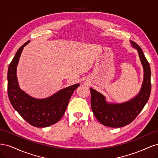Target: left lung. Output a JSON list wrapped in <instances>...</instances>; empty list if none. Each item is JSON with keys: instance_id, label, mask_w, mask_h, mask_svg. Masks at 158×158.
Masks as SVG:
<instances>
[{"instance_id": "1", "label": "left lung", "mask_w": 158, "mask_h": 158, "mask_svg": "<svg viewBox=\"0 0 158 158\" xmlns=\"http://www.w3.org/2000/svg\"><path fill=\"white\" fill-rule=\"evenodd\" d=\"M131 45L138 51L144 69V80L140 92L129 101L121 103H107L106 97L96 90L90 88L91 107L95 117L102 125L119 128L133 121L145 106L151 92L150 66L142 49L135 41Z\"/></svg>"}]
</instances>
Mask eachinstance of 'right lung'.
<instances>
[{
    "label": "right lung",
    "instance_id": "1",
    "mask_svg": "<svg viewBox=\"0 0 158 158\" xmlns=\"http://www.w3.org/2000/svg\"><path fill=\"white\" fill-rule=\"evenodd\" d=\"M30 41L20 47L8 69V95L12 107L31 125L47 127L58 122L63 116L74 91L80 84H76L59 90L45 99H35L19 87L16 69L22 50Z\"/></svg>",
    "mask_w": 158,
    "mask_h": 158
}]
</instances>
